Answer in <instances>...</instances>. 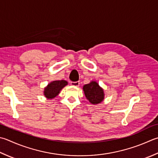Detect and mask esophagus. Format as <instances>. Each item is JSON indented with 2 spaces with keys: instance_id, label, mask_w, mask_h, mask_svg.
Instances as JSON below:
<instances>
[{
  "instance_id": "1",
  "label": "esophagus",
  "mask_w": 158,
  "mask_h": 158,
  "mask_svg": "<svg viewBox=\"0 0 158 158\" xmlns=\"http://www.w3.org/2000/svg\"><path fill=\"white\" fill-rule=\"evenodd\" d=\"M70 84L73 85V86H76V87H78V86L80 84V83H79V81H71Z\"/></svg>"
}]
</instances>
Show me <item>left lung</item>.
<instances>
[{
  "instance_id": "left-lung-1",
  "label": "left lung",
  "mask_w": 158,
  "mask_h": 158,
  "mask_svg": "<svg viewBox=\"0 0 158 158\" xmlns=\"http://www.w3.org/2000/svg\"><path fill=\"white\" fill-rule=\"evenodd\" d=\"M85 97L92 104H98L104 99V91L98 83L92 81L88 84H85L83 87Z\"/></svg>"
}]
</instances>
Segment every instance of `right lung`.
<instances>
[{
    "label": "right lung",
    "mask_w": 158,
    "mask_h": 158,
    "mask_svg": "<svg viewBox=\"0 0 158 158\" xmlns=\"http://www.w3.org/2000/svg\"><path fill=\"white\" fill-rule=\"evenodd\" d=\"M68 85V82L65 80H59V81H53L48 83V85L44 88V94L45 97L48 99H52L57 96L60 93L61 89Z\"/></svg>",
    "instance_id": "obj_1"
}]
</instances>
